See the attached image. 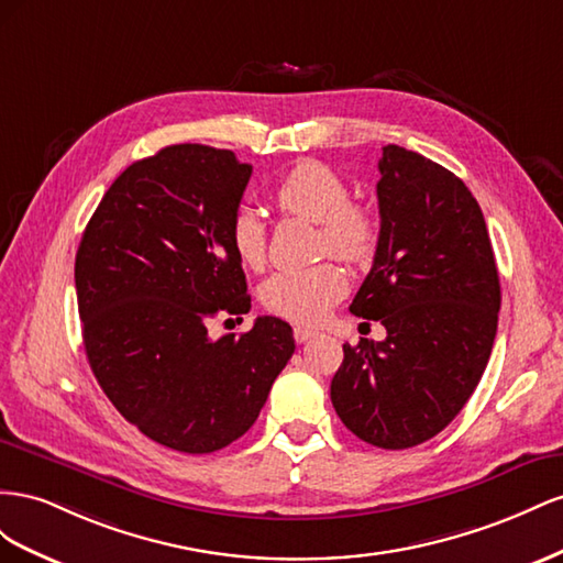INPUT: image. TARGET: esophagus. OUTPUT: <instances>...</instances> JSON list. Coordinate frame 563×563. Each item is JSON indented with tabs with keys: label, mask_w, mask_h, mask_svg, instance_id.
I'll use <instances>...</instances> for the list:
<instances>
[{
	"label": "esophagus",
	"mask_w": 563,
	"mask_h": 563,
	"mask_svg": "<svg viewBox=\"0 0 563 563\" xmlns=\"http://www.w3.org/2000/svg\"><path fill=\"white\" fill-rule=\"evenodd\" d=\"M311 336H316V330H311V328H301V325H297V328H295V340H297V344L309 342Z\"/></svg>",
	"instance_id": "obj_1"
}]
</instances>
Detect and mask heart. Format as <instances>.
I'll return each mask as SVG.
<instances>
[{"label":"heart","mask_w":563,"mask_h":563,"mask_svg":"<svg viewBox=\"0 0 563 563\" xmlns=\"http://www.w3.org/2000/svg\"><path fill=\"white\" fill-rule=\"evenodd\" d=\"M349 200L346 181L318 159H301L273 188V202L280 212L320 223V247L344 262L361 264L371 260L377 247L379 223L367 207ZM231 245L243 266L260 268L264 264L266 238L256 214L243 210L233 217ZM346 290L349 283L340 266L318 264L271 276L262 285V303L280 318L318 323Z\"/></svg>","instance_id":"b5f03b06"}]
</instances>
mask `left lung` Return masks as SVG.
<instances>
[{
  "label": "left lung",
  "instance_id": "left-lung-1",
  "mask_svg": "<svg viewBox=\"0 0 563 563\" xmlns=\"http://www.w3.org/2000/svg\"><path fill=\"white\" fill-rule=\"evenodd\" d=\"M377 169L375 262L349 311L379 320L387 340L344 344L330 398L361 441L404 451L437 437L474 394L495 342L500 278L462 179L394 143Z\"/></svg>",
  "mask_w": 563,
  "mask_h": 563
}]
</instances>
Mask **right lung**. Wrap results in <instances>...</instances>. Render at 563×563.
Segmentation results:
<instances>
[{
  "instance_id": "right-lung-1",
  "label": "right lung",
  "mask_w": 563,
  "mask_h": 563,
  "mask_svg": "<svg viewBox=\"0 0 563 563\" xmlns=\"http://www.w3.org/2000/svg\"><path fill=\"white\" fill-rule=\"evenodd\" d=\"M250 176L231 151H157L112 181L75 256L93 377L126 422L188 455L243 437L295 353L292 328L273 316L243 334H207L217 313L250 311L231 245Z\"/></svg>"
}]
</instances>
